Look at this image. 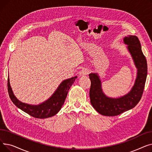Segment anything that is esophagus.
I'll list each match as a JSON object with an SVG mask.
<instances>
[{
	"instance_id": "1",
	"label": "esophagus",
	"mask_w": 152,
	"mask_h": 152,
	"mask_svg": "<svg viewBox=\"0 0 152 152\" xmlns=\"http://www.w3.org/2000/svg\"><path fill=\"white\" fill-rule=\"evenodd\" d=\"M89 70L86 69V68H83L80 72H79V75H80L81 76H85V75H87V74H89Z\"/></svg>"
}]
</instances>
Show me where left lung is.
Instances as JSON below:
<instances>
[{
	"mask_svg": "<svg viewBox=\"0 0 152 152\" xmlns=\"http://www.w3.org/2000/svg\"><path fill=\"white\" fill-rule=\"evenodd\" d=\"M124 42L128 45L127 49L137 68L136 80L128 94L118 99L107 97L102 92L101 81L97 74H89L91 82L89 91L91 103L97 112L104 116H117L133 108L140 100L144 90L147 75V63L142 51L140 42L135 36L125 37Z\"/></svg>",
	"mask_w": 152,
	"mask_h": 152,
	"instance_id": "8db88e82",
	"label": "left lung"
}]
</instances>
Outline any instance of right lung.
<instances>
[{
	"label": "right lung",
	"instance_id": "1",
	"mask_svg": "<svg viewBox=\"0 0 152 152\" xmlns=\"http://www.w3.org/2000/svg\"><path fill=\"white\" fill-rule=\"evenodd\" d=\"M76 78L77 76H75L64 80L50 99L38 105H28L16 98L10 87L9 77L7 83L8 91L10 99L18 108L33 117L39 119L47 118L54 116L60 110L66 98L68 91Z\"/></svg>",
	"mask_w": 152,
	"mask_h": 152
}]
</instances>
